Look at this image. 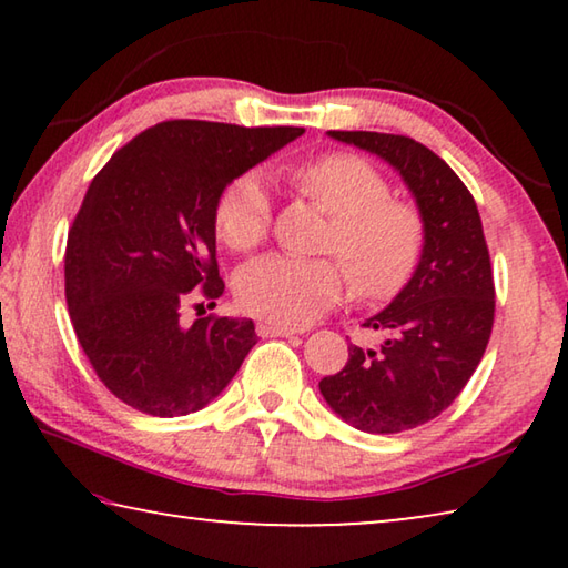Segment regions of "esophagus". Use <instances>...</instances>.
<instances>
[{"label":"esophagus","instance_id":"esophagus-1","mask_svg":"<svg viewBox=\"0 0 568 568\" xmlns=\"http://www.w3.org/2000/svg\"><path fill=\"white\" fill-rule=\"evenodd\" d=\"M297 331L285 328V325H275V323H257V335L261 338H293Z\"/></svg>","mask_w":568,"mask_h":568}]
</instances>
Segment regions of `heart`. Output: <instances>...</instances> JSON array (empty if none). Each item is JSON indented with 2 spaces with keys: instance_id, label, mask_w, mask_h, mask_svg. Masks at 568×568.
<instances>
[{
  "instance_id": "b5f03b06",
  "label": "heart",
  "mask_w": 568,
  "mask_h": 568,
  "mask_svg": "<svg viewBox=\"0 0 568 568\" xmlns=\"http://www.w3.org/2000/svg\"><path fill=\"white\" fill-rule=\"evenodd\" d=\"M293 182L335 217L325 250L337 261L265 255L235 277V295L255 318L301 328L341 301L348 287L363 301H388L416 273L426 223L420 210L390 197V182L368 160L348 152L303 162ZM220 240L233 250L255 247L271 227V197L257 172L230 180L215 205Z\"/></svg>"
}]
</instances>
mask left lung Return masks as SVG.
<instances>
[{
	"instance_id": "obj_1",
	"label": "left lung",
	"mask_w": 568,
	"mask_h": 568,
	"mask_svg": "<svg viewBox=\"0 0 568 568\" xmlns=\"http://www.w3.org/2000/svg\"><path fill=\"white\" fill-rule=\"evenodd\" d=\"M400 172L426 223L416 273L388 307L363 323L386 331L378 348L351 345L321 393L365 434H400L458 398L484 358L494 328V271L476 200L436 152L406 134L328 132Z\"/></svg>"
}]
</instances>
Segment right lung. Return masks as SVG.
<instances>
[{
    "instance_id": "1",
    "label": "right lung",
    "mask_w": 568,
    "mask_h": 568,
    "mask_svg": "<svg viewBox=\"0 0 568 568\" xmlns=\"http://www.w3.org/2000/svg\"><path fill=\"white\" fill-rule=\"evenodd\" d=\"M303 128L168 120L92 180L64 253V295L84 355L112 396L175 418L217 398L257 343L247 318L180 321L225 291L215 261L220 192ZM203 305V303H200Z\"/></svg>"
}]
</instances>
